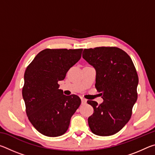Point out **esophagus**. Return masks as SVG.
<instances>
[{"instance_id": "esophagus-1", "label": "esophagus", "mask_w": 155, "mask_h": 155, "mask_svg": "<svg viewBox=\"0 0 155 155\" xmlns=\"http://www.w3.org/2000/svg\"><path fill=\"white\" fill-rule=\"evenodd\" d=\"M81 103H82L83 104H85L86 103H87V100L85 99V98H81Z\"/></svg>"}]
</instances>
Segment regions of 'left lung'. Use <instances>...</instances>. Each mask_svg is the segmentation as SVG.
Here are the masks:
<instances>
[{"label":"left lung","mask_w":155,"mask_h":155,"mask_svg":"<svg viewBox=\"0 0 155 155\" xmlns=\"http://www.w3.org/2000/svg\"><path fill=\"white\" fill-rule=\"evenodd\" d=\"M83 58L95 68V87L104 100L101 104L87 101L94 108L89 127L97 135H114L129 121L137 101L139 78L135 65L127 52L117 47L84 49Z\"/></svg>","instance_id":"obj_1"}]
</instances>
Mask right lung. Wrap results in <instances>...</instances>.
I'll list each match as a JSON object with an SVG mask.
<instances>
[{
	"label": "right lung",
	"instance_id": "right-lung-1",
	"mask_svg": "<svg viewBox=\"0 0 155 155\" xmlns=\"http://www.w3.org/2000/svg\"><path fill=\"white\" fill-rule=\"evenodd\" d=\"M82 51V48L43 50L25 70L22 97L26 113L35 129L44 135H64L80 106L79 97L64 95L58 82L79 61Z\"/></svg>",
	"mask_w": 155,
	"mask_h": 155
}]
</instances>
